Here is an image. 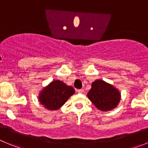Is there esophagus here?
<instances>
[{"label": "esophagus", "instance_id": "34e87169", "mask_svg": "<svg viewBox=\"0 0 148 148\" xmlns=\"http://www.w3.org/2000/svg\"><path fill=\"white\" fill-rule=\"evenodd\" d=\"M77 92H78V93H83V92H84V90H83V89H80V90H77Z\"/></svg>", "mask_w": 148, "mask_h": 148}]
</instances>
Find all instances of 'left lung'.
I'll return each instance as SVG.
<instances>
[{
	"instance_id": "1",
	"label": "left lung",
	"mask_w": 148,
	"mask_h": 148,
	"mask_svg": "<svg viewBox=\"0 0 148 148\" xmlns=\"http://www.w3.org/2000/svg\"><path fill=\"white\" fill-rule=\"evenodd\" d=\"M87 97L97 109L106 112L118 106L121 100V92L113 84L96 79L92 83Z\"/></svg>"
}]
</instances>
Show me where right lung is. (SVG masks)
I'll use <instances>...</instances> for the list:
<instances>
[{"instance_id": "1", "label": "right lung", "mask_w": 148, "mask_h": 148, "mask_svg": "<svg viewBox=\"0 0 148 148\" xmlns=\"http://www.w3.org/2000/svg\"><path fill=\"white\" fill-rule=\"evenodd\" d=\"M73 94H75V90L73 87L66 85L60 80H53L40 90L38 100L46 109L57 110Z\"/></svg>"}]
</instances>
